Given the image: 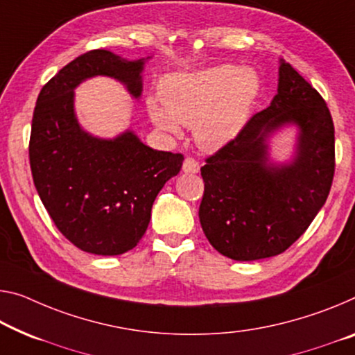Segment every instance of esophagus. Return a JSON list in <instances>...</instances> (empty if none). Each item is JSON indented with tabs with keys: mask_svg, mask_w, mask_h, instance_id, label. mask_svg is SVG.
Instances as JSON below:
<instances>
[{
	"mask_svg": "<svg viewBox=\"0 0 355 355\" xmlns=\"http://www.w3.org/2000/svg\"><path fill=\"white\" fill-rule=\"evenodd\" d=\"M182 170H184V173H198L200 171V163L196 162L195 159H192V157H187V159L184 160Z\"/></svg>",
	"mask_w": 355,
	"mask_h": 355,
	"instance_id": "obj_1",
	"label": "esophagus"
}]
</instances>
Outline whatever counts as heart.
<instances>
[{"instance_id":"heart-1","label":"heart","mask_w":355,"mask_h":355,"mask_svg":"<svg viewBox=\"0 0 355 355\" xmlns=\"http://www.w3.org/2000/svg\"><path fill=\"white\" fill-rule=\"evenodd\" d=\"M259 92L254 71L220 64L168 76L160 87L163 103L150 100L147 107L163 132L179 135L182 125H193L196 144L217 150L241 132Z\"/></svg>"}]
</instances>
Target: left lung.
Masks as SVG:
<instances>
[{
  "label": "left lung",
  "instance_id": "obj_1",
  "mask_svg": "<svg viewBox=\"0 0 355 355\" xmlns=\"http://www.w3.org/2000/svg\"><path fill=\"white\" fill-rule=\"evenodd\" d=\"M295 123L297 155L288 166L268 162L266 139ZM335 174V127L318 90L281 60L277 94L236 138L201 166L200 223L222 255L259 260L284 252L314 220Z\"/></svg>",
  "mask_w": 355,
  "mask_h": 355
}]
</instances>
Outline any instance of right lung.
<instances>
[{
	"instance_id": "obj_1",
	"label": "right lung",
	"mask_w": 355,
	"mask_h": 355,
	"mask_svg": "<svg viewBox=\"0 0 355 355\" xmlns=\"http://www.w3.org/2000/svg\"><path fill=\"white\" fill-rule=\"evenodd\" d=\"M144 58L128 62L96 49L74 58L42 87L31 121L33 182L51 219L84 252L121 255L147 230L163 185L184 155L154 150L133 132L100 139L79 127L74 89L94 76L121 80L141 96Z\"/></svg>"
}]
</instances>
